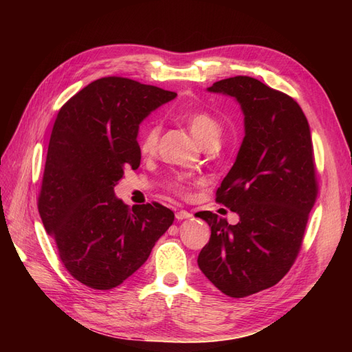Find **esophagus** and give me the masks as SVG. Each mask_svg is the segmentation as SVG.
Wrapping results in <instances>:
<instances>
[{
  "label": "esophagus",
  "instance_id": "obj_1",
  "mask_svg": "<svg viewBox=\"0 0 352 352\" xmlns=\"http://www.w3.org/2000/svg\"><path fill=\"white\" fill-rule=\"evenodd\" d=\"M190 217H192V214H190V212H188V211H185V210H180V211L176 212L177 220H185V219H190Z\"/></svg>",
  "mask_w": 352,
  "mask_h": 352
}]
</instances>
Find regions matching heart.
Returning <instances> with one entry per match:
<instances>
[{
  "instance_id": "1",
  "label": "heart",
  "mask_w": 352,
  "mask_h": 352,
  "mask_svg": "<svg viewBox=\"0 0 352 352\" xmlns=\"http://www.w3.org/2000/svg\"><path fill=\"white\" fill-rule=\"evenodd\" d=\"M185 123L199 145H206L208 142H219V138L221 135V126L211 114L206 111L189 113L188 116H185ZM158 138H160V124L157 122H153L145 127L141 135V140H140L141 153L146 155L153 154L157 150ZM173 188L177 190V192H186L189 189V182L188 180H176L173 184Z\"/></svg>"
}]
</instances>
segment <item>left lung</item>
I'll use <instances>...</instances> for the list:
<instances>
[{"instance_id":"obj_1","label":"left lung","mask_w":352,"mask_h":352,"mask_svg":"<svg viewBox=\"0 0 352 352\" xmlns=\"http://www.w3.org/2000/svg\"><path fill=\"white\" fill-rule=\"evenodd\" d=\"M207 91L239 104L245 135L216 198L239 221L197 212L211 228L198 267L219 291L243 298L278 283L300 252L317 195L311 132L296 101L254 78L223 79Z\"/></svg>"}]
</instances>
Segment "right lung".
I'll return each instance as SVG.
<instances>
[{
    "label": "right lung",
    "instance_id": "1",
    "mask_svg": "<svg viewBox=\"0 0 352 352\" xmlns=\"http://www.w3.org/2000/svg\"><path fill=\"white\" fill-rule=\"evenodd\" d=\"M177 94L126 78H102L57 114L38 199L39 214L74 279L107 291L150 257L175 214L162 204L117 198L123 170L141 164L140 124Z\"/></svg>",
    "mask_w": 352,
    "mask_h": 352
}]
</instances>
